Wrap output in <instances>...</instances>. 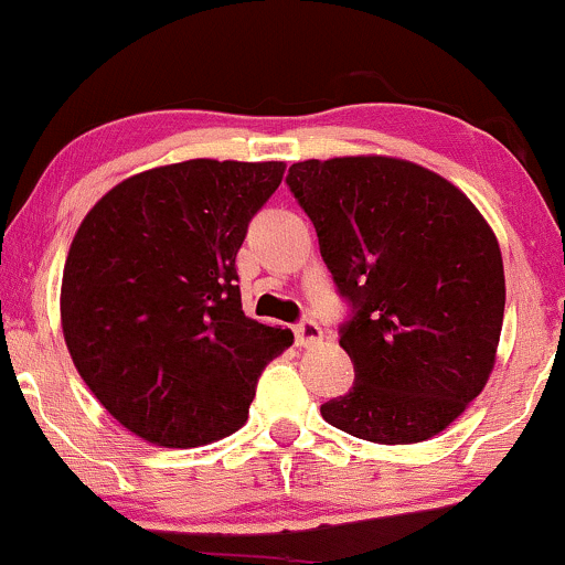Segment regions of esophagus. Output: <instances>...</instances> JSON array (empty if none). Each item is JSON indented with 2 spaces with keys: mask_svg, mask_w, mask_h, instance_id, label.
Here are the masks:
<instances>
[{
  "mask_svg": "<svg viewBox=\"0 0 565 565\" xmlns=\"http://www.w3.org/2000/svg\"><path fill=\"white\" fill-rule=\"evenodd\" d=\"M295 337H297V345H300V348H313V345H319V342H321L323 332H321L319 323L305 319L302 323H297Z\"/></svg>",
  "mask_w": 565,
  "mask_h": 565,
  "instance_id": "1",
  "label": "esophagus"
}]
</instances>
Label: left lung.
I'll return each instance as SVG.
<instances>
[{"label":"left lung","mask_w":565,"mask_h":565,"mask_svg":"<svg viewBox=\"0 0 565 565\" xmlns=\"http://www.w3.org/2000/svg\"><path fill=\"white\" fill-rule=\"evenodd\" d=\"M287 183L355 310L340 337L355 382L321 417L385 446L438 436L494 372L504 319L494 231L457 185L406 159L297 161Z\"/></svg>","instance_id":"8db88e82"}]
</instances>
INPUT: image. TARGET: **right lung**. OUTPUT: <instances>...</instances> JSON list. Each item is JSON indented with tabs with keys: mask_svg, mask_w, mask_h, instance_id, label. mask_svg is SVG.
I'll return each mask as SVG.
<instances>
[{
	"mask_svg": "<svg viewBox=\"0 0 565 565\" xmlns=\"http://www.w3.org/2000/svg\"><path fill=\"white\" fill-rule=\"evenodd\" d=\"M284 161L191 159L114 185L76 228L61 284L79 377L129 433L164 449L246 423L257 377L295 334L242 310L236 255Z\"/></svg>",
	"mask_w": 565,
	"mask_h": 565,
	"instance_id": "1",
	"label": "right lung"
}]
</instances>
